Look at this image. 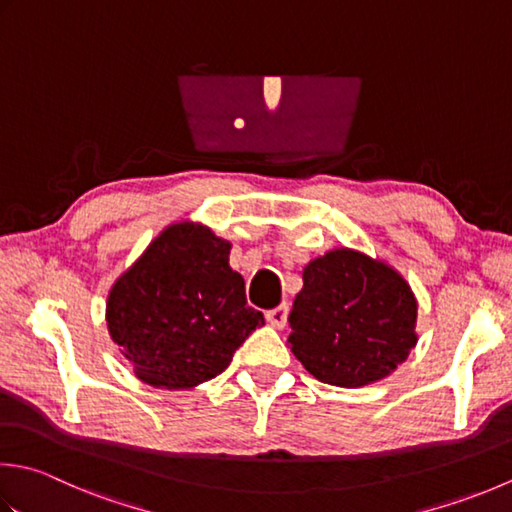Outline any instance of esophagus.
Wrapping results in <instances>:
<instances>
[{"label": "esophagus", "mask_w": 512, "mask_h": 512, "mask_svg": "<svg viewBox=\"0 0 512 512\" xmlns=\"http://www.w3.org/2000/svg\"><path fill=\"white\" fill-rule=\"evenodd\" d=\"M266 319H268L270 326L284 328L286 322H288V304H282V306H277V308H273V310H268Z\"/></svg>", "instance_id": "obj_1"}]
</instances>
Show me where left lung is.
<instances>
[{
    "mask_svg": "<svg viewBox=\"0 0 512 512\" xmlns=\"http://www.w3.org/2000/svg\"><path fill=\"white\" fill-rule=\"evenodd\" d=\"M288 344L319 382L359 388L388 377L417 344V299L393 266L335 248L304 268Z\"/></svg>",
    "mask_w": 512,
    "mask_h": 512,
    "instance_id": "8db88e82",
    "label": "left lung"
}]
</instances>
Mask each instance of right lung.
<instances>
[{
    "label": "right lung",
    "mask_w": 512,
    "mask_h": 512,
    "mask_svg": "<svg viewBox=\"0 0 512 512\" xmlns=\"http://www.w3.org/2000/svg\"><path fill=\"white\" fill-rule=\"evenodd\" d=\"M230 242L195 222L164 228L108 293L110 339L144 384L195 388L228 368L264 315L246 304Z\"/></svg>",
    "instance_id": "add662e5"
}]
</instances>
